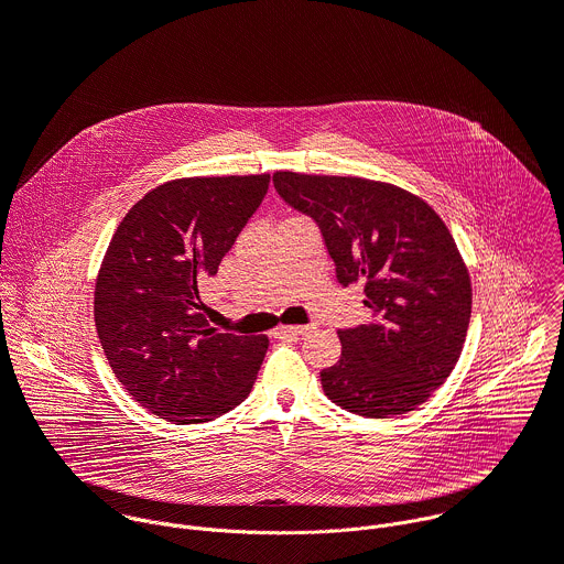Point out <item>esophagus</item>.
Returning a JSON list of instances; mask_svg holds the SVG:
<instances>
[{"instance_id":"34e87169","label":"esophagus","mask_w":564,"mask_h":564,"mask_svg":"<svg viewBox=\"0 0 564 564\" xmlns=\"http://www.w3.org/2000/svg\"><path fill=\"white\" fill-rule=\"evenodd\" d=\"M312 330V326H281L279 335H290V337H299V335H307Z\"/></svg>"}]
</instances>
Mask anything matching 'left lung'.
I'll return each instance as SVG.
<instances>
[{
  "label": "left lung",
  "mask_w": 564,
  "mask_h": 564,
  "mask_svg": "<svg viewBox=\"0 0 564 564\" xmlns=\"http://www.w3.org/2000/svg\"><path fill=\"white\" fill-rule=\"evenodd\" d=\"M288 207L312 218L337 281L366 283L368 324L339 330L341 357L321 370L333 404L361 417L406 415L455 368L470 281L442 218L394 185L276 172Z\"/></svg>",
  "instance_id": "obj_1"
}]
</instances>
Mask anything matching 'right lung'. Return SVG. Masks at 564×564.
I'll use <instances>...</instances> for the list:
<instances>
[{"label":"right lung","instance_id":"right-lung-1","mask_svg":"<svg viewBox=\"0 0 564 564\" xmlns=\"http://www.w3.org/2000/svg\"><path fill=\"white\" fill-rule=\"evenodd\" d=\"M270 176L181 178L118 225L96 283V330L124 390L160 420L203 424L250 394L268 337L220 333L198 288L254 216Z\"/></svg>","mask_w":564,"mask_h":564}]
</instances>
